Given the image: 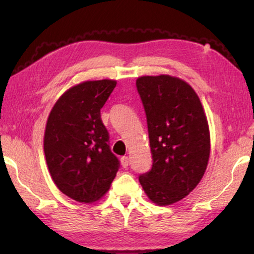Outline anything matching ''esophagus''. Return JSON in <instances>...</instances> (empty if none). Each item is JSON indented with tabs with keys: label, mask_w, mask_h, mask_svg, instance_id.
<instances>
[{
	"label": "esophagus",
	"mask_w": 254,
	"mask_h": 254,
	"mask_svg": "<svg viewBox=\"0 0 254 254\" xmlns=\"http://www.w3.org/2000/svg\"><path fill=\"white\" fill-rule=\"evenodd\" d=\"M128 163H130V161H128V157L124 156L121 158V165L123 168H127V167L128 166Z\"/></svg>",
	"instance_id": "34e87169"
}]
</instances>
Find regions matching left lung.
I'll list each match as a JSON object with an SVG mask.
<instances>
[{
	"mask_svg": "<svg viewBox=\"0 0 254 254\" xmlns=\"http://www.w3.org/2000/svg\"><path fill=\"white\" fill-rule=\"evenodd\" d=\"M135 84L147 115L153 161L139 182L152 203L171 205L194 190L207 168V118L194 88L178 77L141 76Z\"/></svg>",
	"mask_w": 254,
	"mask_h": 254,
	"instance_id": "1",
	"label": "left lung"
}]
</instances>
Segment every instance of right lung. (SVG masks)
Listing matches in <instances>:
<instances>
[{
  "instance_id": "1",
  "label": "right lung",
  "mask_w": 254,
  "mask_h": 254,
  "mask_svg": "<svg viewBox=\"0 0 254 254\" xmlns=\"http://www.w3.org/2000/svg\"><path fill=\"white\" fill-rule=\"evenodd\" d=\"M117 80H87L60 96L47 120L44 150L56 186L80 203H94L111 187L120 167L109 145L101 109Z\"/></svg>"
}]
</instances>
